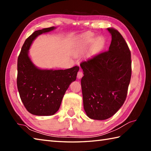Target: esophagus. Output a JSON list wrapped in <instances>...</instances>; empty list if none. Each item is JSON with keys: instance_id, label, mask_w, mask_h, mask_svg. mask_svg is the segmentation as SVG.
Wrapping results in <instances>:
<instances>
[{"instance_id": "esophagus-1", "label": "esophagus", "mask_w": 151, "mask_h": 151, "mask_svg": "<svg viewBox=\"0 0 151 151\" xmlns=\"http://www.w3.org/2000/svg\"><path fill=\"white\" fill-rule=\"evenodd\" d=\"M83 75H83L82 70H80L78 72V73H77V78H78V79H81V78H82Z\"/></svg>"}]
</instances>
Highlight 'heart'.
I'll return each mask as SVG.
<instances>
[{
    "mask_svg": "<svg viewBox=\"0 0 151 151\" xmlns=\"http://www.w3.org/2000/svg\"><path fill=\"white\" fill-rule=\"evenodd\" d=\"M94 37L93 34L91 33H87L84 35L81 40L78 41V48L80 50H84L90 45V44L93 41ZM102 45H103V41L101 38H98L95 41L91 49V54H96L101 50Z\"/></svg>",
    "mask_w": 151,
    "mask_h": 151,
    "instance_id": "b5f03b06",
    "label": "heart"
}]
</instances>
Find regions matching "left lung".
<instances>
[{
	"mask_svg": "<svg viewBox=\"0 0 151 151\" xmlns=\"http://www.w3.org/2000/svg\"><path fill=\"white\" fill-rule=\"evenodd\" d=\"M111 34L109 50L81 62L84 108L88 116L105 120L119 110L126 100L132 75L129 46L119 32L108 28Z\"/></svg>",
	"mask_w": 151,
	"mask_h": 151,
	"instance_id": "1",
	"label": "left lung"
}]
</instances>
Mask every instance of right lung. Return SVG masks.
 <instances>
[{
	"instance_id": "add662e5",
	"label": "right lung",
	"mask_w": 151,
	"mask_h": 151,
	"mask_svg": "<svg viewBox=\"0 0 151 151\" xmlns=\"http://www.w3.org/2000/svg\"><path fill=\"white\" fill-rule=\"evenodd\" d=\"M54 27L35 31L21 48L17 60V85L24 107L36 115H52L59 110L63 95L75 81L78 66L65 70L37 68L28 55V49L37 36L54 29Z\"/></svg>"
}]
</instances>
